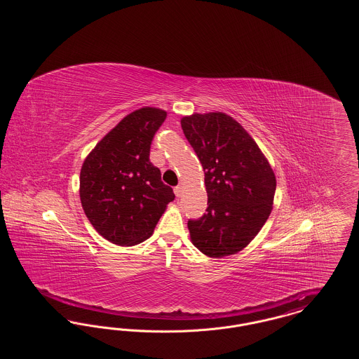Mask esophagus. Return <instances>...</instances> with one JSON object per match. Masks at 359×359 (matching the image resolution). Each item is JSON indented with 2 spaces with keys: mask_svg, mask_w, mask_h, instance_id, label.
Instances as JSON below:
<instances>
[{
  "mask_svg": "<svg viewBox=\"0 0 359 359\" xmlns=\"http://www.w3.org/2000/svg\"><path fill=\"white\" fill-rule=\"evenodd\" d=\"M182 194H183V187H182V186L175 187V195H176V196H182Z\"/></svg>",
  "mask_w": 359,
  "mask_h": 359,
  "instance_id": "obj_1",
  "label": "esophagus"
}]
</instances>
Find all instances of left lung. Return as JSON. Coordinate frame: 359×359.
<instances>
[{
  "label": "left lung",
  "instance_id": "left-lung-1",
  "mask_svg": "<svg viewBox=\"0 0 359 359\" xmlns=\"http://www.w3.org/2000/svg\"><path fill=\"white\" fill-rule=\"evenodd\" d=\"M182 129L198 154L207 191V212L188 221L191 242L211 258L246 248L273 208V168L253 137L222 111L184 116Z\"/></svg>",
  "mask_w": 359,
  "mask_h": 359
}]
</instances>
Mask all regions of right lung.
Listing matches in <instances>:
<instances>
[{
	"mask_svg": "<svg viewBox=\"0 0 359 359\" xmlns=\"http://www.w3.org/2000/svg\"><path fill=\"white\" fill-rule=\"evenodd\" d=\"M167 111L144 106L129 113L86 156L79 196L86 217L100 236L118 246H133L154 234L173 201L149 161L154 133Z\"/></svg>",
	"mask_w": 359,
	"mask_h": 359,
	"instance_id": "right-lung-1",
	"label": "right lung"
}]
</instances>
